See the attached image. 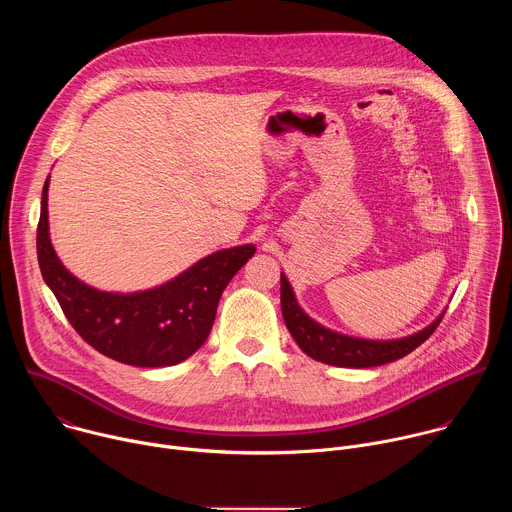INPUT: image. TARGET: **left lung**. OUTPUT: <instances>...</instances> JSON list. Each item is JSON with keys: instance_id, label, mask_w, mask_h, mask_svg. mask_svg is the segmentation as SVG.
<instances>
[{"instance_id": "8db88e82", "label": "left lung", "mask_w": 512, "mask_h": 512, "mask_svg": "<svg viewBox=\"0 0 512 512\" xmlns=\"http://www.w3.org/2000/svg\"><path fill=\"white\" fill-rule=\"evenodd\" d=\"M281 314L289 334L294 336L298 346L308 356L326 364H334V367H350V369L381 367V364L407 356L419 344H423L442 322V316H440L425 330L409 338L389 340V342L342 336L316 324L312 318H308L302 312L285 275H281Z\"/></svg>"}]
</instances>
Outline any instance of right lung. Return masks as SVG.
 I'll use <instances>...</instances> for the list:
<instances>
[{"label": "right lung", "instance_id": "obj_1", "mask_svg": "<svg viewBox=\"0 0 512 512\" xmlns=\"http://www.w3.org/2000/svg\"><path fill=\"white\" fill-rule=\"evenodd\" d=\"M36 249L42 277L79 336L117 362L148 369L178 364L204 344L225 287L255 253L253 245L216 251L156 289L107 294L70 275L58 261L48 237V180Z\"/></svg>", "mask_w": 512, "mask_h": 512}]
</instances>
